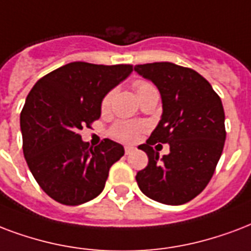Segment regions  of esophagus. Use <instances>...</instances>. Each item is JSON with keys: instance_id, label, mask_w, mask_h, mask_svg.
Returning <instances> with one entry per match:
<instances>
[{"instance_id": "1", "label": "esophagus", "mask_w": 251, "mask_h": 251, "mask_svg": "<svg viewBox=\"0 0 251 251\" xmlns=\"http://www.w3.org/2000/svg\"><path fill=\"white\" fill-rule=\"evenodd\" d=\"M133 151H134V147L125 146V154H126V155H129V154H131Z\"/></svg>"}]
</instances>
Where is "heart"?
Masks as SVG:
<instances>
[{
    "label": "heart",
    "mask_w": 251,
    "mask_h": 251,
    "mask_svg": "<svg viewBox=\"0 0 251 251\" xmlns=\"http://www.w3.org/2000/svg\"><path fill=\"white\" fill-rule=\"evenodd\" d=\"M134 88L137 91L138 97L143 96L147 92L156 91V88L146 80H137L134 83ZM114 89H110L104 95L102 100H101V112L108 113L112 106L113 97H114ZM143 130H145V125L139 124V122H133V121H118L110 127L109 133L112 135L113 138L118 139L121 142H134L137 141L138 137L141 135Z\"/></svg>",
    "instance_id": "obj_1"
}]
</instances>
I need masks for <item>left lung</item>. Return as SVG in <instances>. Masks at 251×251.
Listing matches in <instances>:
<instances>
[{"mask_svg": "<svg viewBox=\"0 0 251 251\" xmlns=\"http://www.w3.org/2000/svg\"><path fill=\"white\" fill-rule=\"evenodd\" d=\"M155 84L163 114L146 143L139 146L149 164L137 172V183L147 198L180 205L201 194L215 174L226 138L225 113L220 96L201 75L174 63L134 67ZM168 143L170 154L159 159L152 149Z\"/></svg>", "mask_w": 251, "mask_h": 251, "instance_id": "1", "label": "left lung"}]
</instances>
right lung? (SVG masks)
<instances>
[{
	"instance_id": "1",
	"label": "right lung",
	"mask_w": 251,
	"mask_h": 251,
	"mask_svg": "<svg viewBox=\"0 0 251 251\" xmlns=\"http://www.w3.org/2000/svg\"><path fill=\"white\" fill-rule=\"evenodd\" d=\"M131 64L74 62L39 79L21 112L25 159L46 194L64 205H80L102 192L109 170L124 147L104 139L95 149L80 130L101 116V100L126 79Z\"/></svg>"
}]
</instances>
